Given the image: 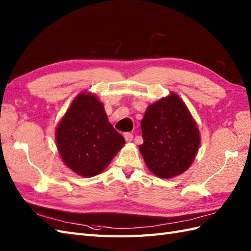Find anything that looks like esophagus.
Wrapping results in <instances>:
<instances>
[{
  "label": "esophagus",
  "mask_w": 251,
  "mask_h": 251,
  "mask_svg": "<svg viewBox=\"0 0 251 251\" xmlns=\"http://www.w3.org/2000/svg\"><path fill=\"white\" fill-rule=\"evenodd\" d=\"M124 137H125V140H126L127 142H131V141H132V138H133L132 133H130V132H127V133H125Z\"/></svg>",
  "instance_id": "1"
}]
</instances>
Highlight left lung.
I'll return each instance as SVG.
<instances>
[{
    "label": "left lung",
    "instance_id": "left-lung-1",
    "mask_svg": "<svg viewBox=\"0 0 251 251\" xmlns=\"http://www.w3.org/2000/svg\"><path fill=\"white\" fill-rule=\"evenodd\" d=\"M139 147L154 176L172 178L188 170L199 150L200 131L185 102L176 93L148 107L141 121Z\"/></svg>",
    "mask_w": 251,
    "mask_h": 251
}]
</instances>
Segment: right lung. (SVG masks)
<instances>
[{
	"mask_svg": "<svg viewBox=\"0 0 251 251\" xmlns=\"http://www.w3.org/2000/svg\"><path fill=\"white\" fill-rule=\"evenodd\" d=\"M61 158L83 177L101 173L124 147L125 139L110 124L103 103L89 92H81L55 128Z\"/></svg>",
	"mask_w": 251,
	"mask_h": 251,
	"instance_id": "add662e5",
	"label": "right lung"
}]
</instances>
